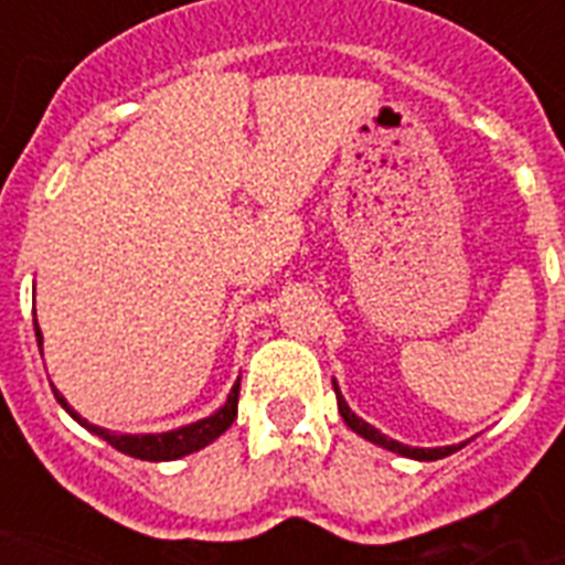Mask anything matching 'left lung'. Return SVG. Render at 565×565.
<instances>
[{
	"label": "left lung",
	"instance_id": "left-lung-1",
	"mask_svg": "<svg viewBox=\"0 0 565 565\" xmlns=\"http://www.w3.org/2000/svg\"><path fill=\"white\" fill-rule=\"evenodd\" d=\"M331 384H334V393H337V411H340V416H343L345 425H349L354 434H361L363 439H370V443H375V446L386 448V451H393V455L411 457V460H439V457L455 455V451H460V448L466 446V443H460V446H437V448L404 446V443H398V439H390L386 434H381V430H377L375 425H370L366 419H361V416H358V413H354L352 407L345 404V398H343V393H340L337 381H331Z\"/></svg>",
	"mask_w": 565,
	"mask_h": 565
}]
</instances>
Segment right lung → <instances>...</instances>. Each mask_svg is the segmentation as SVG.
<instances>
[{"label": "right lung", "instance_id": "1", "mask_svg": "<svg viewBox=\"0 0 565 565\" xmlns=\"http://www.w3.org/2000/svg\"><path fill=\"white\" fill-rule=\"evenodd\" d=\"M34 337H38V345H40V354H43V334H40V326H38V317H34ZM52 393H55L57 404L64 407L70 416H73L82 428H87L90 434H96L99 439L110 443V446L122 451L128 457H137V460H152V463H161V460H179V457H188L199 448L211 446L213 439L222 437L225 430L231 428V422L237 419V398H239V381L231 386L228 398L222 404L220 411L211 413V416H204L199 422H190V425H181V428H172V430H161V434H119V430H108V428H99V425H93L87 422L84 416L70 407L64 395L57 393L55 384H52Z\"/></svg>", "mask_w": 565, "mask_h": 565}]
</instances>
